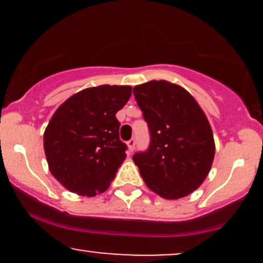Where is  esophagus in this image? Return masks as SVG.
<instances>
[{"mask_svg":"<svg viewBox=\"0 0 263 263\" xmlns=\"http://www.w3.org/2000/svg\"><path fill=\"white\" fill-rule=\"evenodd\" d=\"M127 146H128V149L132 152V151L135 149V146H136V138H131V140L127 142Z\"/></svg>","mask_w":263,"mask_h":263,"instance_id":"1","label":"esophagus"}]
</instances>
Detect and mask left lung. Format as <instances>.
Segmentation results:
<instances>
[{
	"mask_svg": "<svg viewBox=\"0 0 263 263\" xmlns=\"http://www.w3.org/2000/svg\"><path fill=\"white\" fill-rule=\"evenodd\" d=\"M149 129V146L132 159L144 183L164 199L186 197L201 185L215 155L213 131L198 102L176 84L153 80L134 87Z\"/></svg>",
	"mask_w": 263,
	"mask_h": 263,
	"instance_id": "1",
	"label": "left lung"
}]
</instances>
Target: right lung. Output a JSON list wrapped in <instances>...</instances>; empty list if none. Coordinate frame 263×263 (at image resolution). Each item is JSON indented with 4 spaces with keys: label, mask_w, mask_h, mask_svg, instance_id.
<instances>
[{
    "label": "right lung",
    "mask_w": 263,
    "mask_h": 263,
    "mask_svg": "<svg viewBox=\"0 0 263 263\" xmlns=\"http://www.w3.org/2000/svg\"><path fill=\"white\" fill-rule=\"evenodd\" d=\"M132 87L101 85L81 90L58 107L44 132L50 173L64 188L93 197L110 186L126 158L116 112Z\"/></svg>",
    "instance_id": "obj_1"
}]
</instances>
